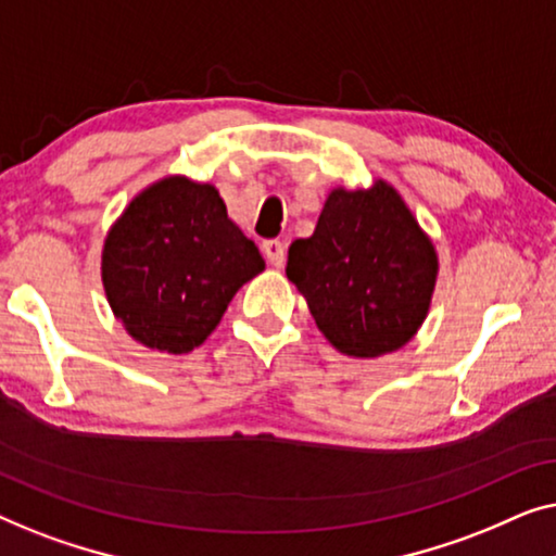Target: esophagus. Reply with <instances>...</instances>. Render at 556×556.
I'll return each instance as SVG.
<instances>
[{
	"instance_id": "1",
	"label": "esophagus",
	"mask_w": 556,
	"mask_h": 556,
	"mask_svg": "<svg viewBox=\"0 0 556 556\" xmlns=\"http://www.w3.org/2000/svg\"><path fill=\"white\" fill-rule=\"evenodd\" d=\"M262 252H264V256H267V262L271 264V267H281V264H285L287 247L281 244L279 239H269V241H264V244H262Z\"/></svg>"
}]
</instances>
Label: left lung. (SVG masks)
Returning <instances> with one entry per match:
<instances>
[{
  "label": "left lung",
  "instance_id": "1",
  "mask_svg": "<svg viewBox=\"0 0 556 556\" xmlns=\"http://www.w3.org/2000/svg\"><path fill=\"white\" fill-rule=\"evenodd\" d=\"M287 277L334 350L380 357L424 325L438 256L401 193L378 178L327 197L315 233L289 247Z\"/></svg>",
  "mask_w": 556,
  "mask_h": 556
}]
</instances>
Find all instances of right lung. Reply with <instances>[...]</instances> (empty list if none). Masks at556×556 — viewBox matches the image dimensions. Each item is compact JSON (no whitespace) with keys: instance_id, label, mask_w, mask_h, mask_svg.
Instances as JSON below:
<instances>
[{"instance_id":"1","label":"right lung","mask_w":556,"mask_h":556,"mask_svg":"<svg viewBox=\"0 0 556 556\" xmlns=\"http://www.w3.org/2000/svg\"><path fill=\"white\" fill-rule=\"evenodd\" d=\"M264 260L211 184L168 176L148 186L111 226L103 287L113 315L140 345L184 355L199 348Z\"/></svg>"}]
</instances>
